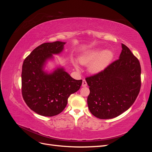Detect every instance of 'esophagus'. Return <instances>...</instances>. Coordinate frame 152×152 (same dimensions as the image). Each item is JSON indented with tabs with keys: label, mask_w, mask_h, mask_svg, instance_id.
<instances>
[{
	"label": "esophagus",
	"mask_w": 152,
	"mask_h": 152,
	"mask_svg": "<svg viewBox=\"0 0 152 152\" xmlns=\"http://www.w3.org/2000/svg\"><path fill=\"white\" fill-rule=\"evenodd\" d=\"M87 82H86V80H82V87H86L87 86Z\"/></svg>",
	"instance_id": "34e87169"
}]
</instances>
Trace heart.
<instances>
[{
  "label": "heart",
  "mask_w": 152,
  "mask_h": 152,
  "mask_svg": "<svg viewBox=\"0 0 152 152\" xmlns=\"http://www.w3.org/2000/svg\"><path fill=\"white\" fill-rule=\"evenodd\" d=\"M113 58V53L112 50L95 49L82 55L79 58V61L84 65H88L90 64L88 67L89 72L93 74H97L109 65Z\"/></svg>",
  "instance_id": "obj_1"
}]
</instances>
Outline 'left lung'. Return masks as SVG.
I'll return each mask as SVG.
<instances>
[{"mask_svg":"<svg viewBox=\"0 0 152 152\" xmlns=\"http://www.w3.org/2000/svg\"><path fill=\"white\" fill-rule=\"evenodd\" d=\"M119 59L103 71L87 77L91 113L101 119L116 117L134 103L141 88V66L137 58L122 44Z\"/></svg>","mask_w":152,"mask_h":152,"instance_id":"8db88e82","label":"left lung"}]
</instances>
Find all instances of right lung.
Instances as JSON below:
<instances>
[{"mask_svg": "<svg viewBox=\"0 0 152 152\" xmlns=\"http://www.w3.org/2000/svg\"><path fill=\"white\" fill-rule=\"evenodd\" d=\"M66 42L44 43L32 50L23 61L21 73V92L27 106L45 117H53L65 109L68 98L80 89L82 80H75L63 67L52 72L44 70L53 54L61 53Z\"/></svg>", "mask_w": 152, "mask_h": 152, "instance_id": "1", "label": "right lung"}]
</instances>
